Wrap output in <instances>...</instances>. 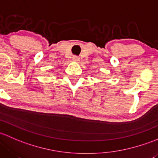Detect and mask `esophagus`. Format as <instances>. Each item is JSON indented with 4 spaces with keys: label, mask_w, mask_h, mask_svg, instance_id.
Segmentation results:
<instances>
[{
    "label": "esophagus",
    "mask_w": 158,
    "mask_h": 158,
    "mask_svg": "<svg viewBox=\"0 0 158 158\" xmlns=\"http://www.w3.org/2000/svg\"><path fill=\"white\" fill-rule=\"evenodd\" d=\"M72 60L74 61H79V57L76 56V55H74V56L72 57Z\"/></svg>",
    "instance_id": "1"
}]
</instances>
